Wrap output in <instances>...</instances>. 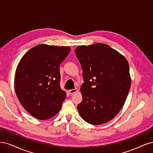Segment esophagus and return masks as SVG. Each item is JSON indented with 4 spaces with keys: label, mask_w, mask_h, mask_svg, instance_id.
<instances>
[{
    "label": "esophagus",
    "mask_w": 153,
    "mask_h": 153,
    "mask_svg": "<svg viewBox=\"0 0 153 153\" xmlns=\"http://www.w3.org/2000/svg\"><path fill=\"white\" fill-rule=\"evenodd\" d=\"M77 91H78L77 88H74V89H71V90H70L69 91H68V92L70 93V94H74V93H76Z\"/></svg>",
    "instance_id": "esophagus-1"
}]
</instances>
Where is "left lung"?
Segmentation results:
<instances>
[{
  "instance_id": "8db88e82",
  "label": "left lung",
  "mask_w": 153,
  "mask_h": 153,
  "mask_svg": "<svg viewBox=\"0 0 153 153\" xmlns=\"http://www.w3.org/2000/svg\"><path fill=\"white\" fill-rule=\"evenodd\" d=\"M82 69V102L77 105L82 119L101 125L114 118L124 105L131 86L129 64L109 46L95 43L75 50Z\"/></svg>"
}]
</instances>
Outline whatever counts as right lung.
Returning <instances> with one entry per match:
<instances>
[{
  "label": "right lung",
  "instance_id": "1",
  "mask_svg": "<svg viewBox=\"0 0 153 153\" xmlns=\"http://www.w3.org/2000/svg\"><path fill=\"white\" fill-rule=\"evenodd\" d=\"M69 46L39 44L22 58L14 76V88L23 108L36 119H50L60 111L66 97L61 89L60 63Z\"/></svg>",
  "mask_w": 153,
  "mask_h": 153
}]
</instances>
